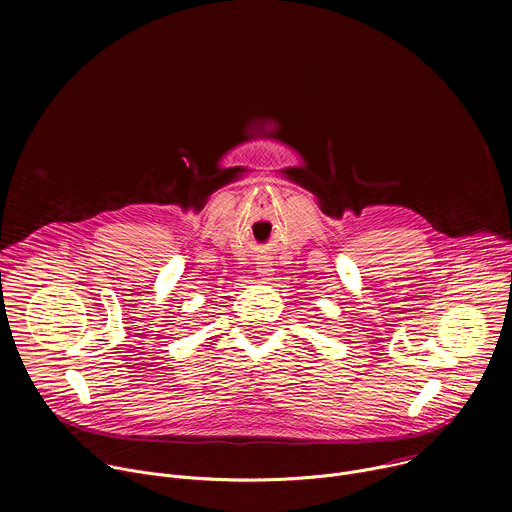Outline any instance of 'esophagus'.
Listing matches in <instances>:
<instances>
[{
  "label": "esophagus",
  "instance_id": "esophagus-1",
  "mask_svg": "<svg viewBox=\"0 0 512 512\" xmlns=\"http://www.w3.org/2000/svg\"><path fill=\"white\" fill-rule=\"evenodd\" d=\"M271 267H269V263H259L257 265V273H259V277H263V279H269V275H271Z\"/></svg>",
  "mask_w": 512,
  "mask_h": 512
}]
</instances>
